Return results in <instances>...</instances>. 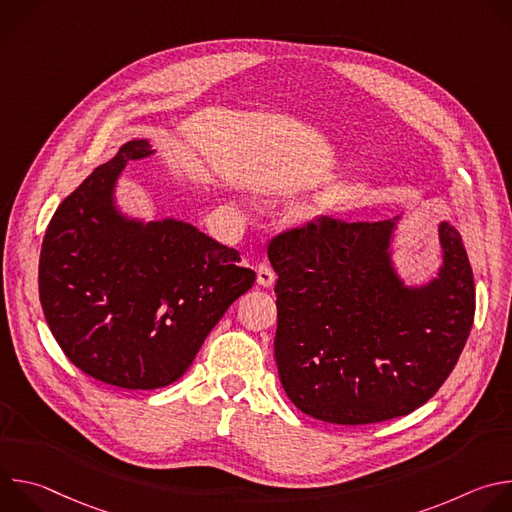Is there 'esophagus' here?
<instances>
[{"label":"esophagus","instance_id":"1","mask_svg":"<svg viewBox=\"0 0 512 512\" xmlns=\"http://www.w3.org/2000/svg\"><path fill=\"white\" fill-rule=\"evenodd\" d=\"M257 283H259L261 287H273V283H275V273H273V269H271L269 265H265V263L257 265Z\"/></svg>","mask_w":512,"mask_h":512}]
</instances>
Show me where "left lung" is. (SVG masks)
<instances>
[{
  "instance_id": "left-lung-1",
  "label": "left lung",
  "mask_w": 512,
  "mask_h": 512,
  "mask_svg": "<svg viewBox=\"0 0 512 512\" xmlns=\"http://www.w3.org/2000/svg\"><path fill=\"white\" fill-rule=\"evenodd\" d=\"M399 218H322L275 237L279 381L300 411L338 425L407 415L454 371L474 322V275L460 233L437 227L435 277L407 283L395 263Z\"/></svg>"
}]
</instances>
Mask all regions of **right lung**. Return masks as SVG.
<instances>
[{"label":"right lung","instance_id":"obj_1","mask_svg":"<svg viewBox=\"0 0 512 512\" xmlns=\"http://www.w3.org/2000/svg\"><path fill=\"white\" fill-rule=\"evenodd\" d=\"M154 154L148 139H131L64 198L38 267L44 318L70 362L101 383L141 391L178 381L255 283L235 249L194 225L121 210L123 170Z\"/></svg>","mask_w":512,"mask_h":512}]
</instances>
